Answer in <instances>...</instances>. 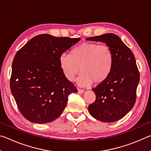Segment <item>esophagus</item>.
Here are the masks:
<instances>
[{"mask_svg": "<svg viewBox=\"0 0 151 151\" xmlns=\"http://www.w3.org/2000/svg\"><path fill=\"white\" fill-rule=\"evenodd\" d=\"M78 92L79 93H83L85 91L83 90V89H80V88H78Z\"/></svg>", "mask_w": 151, "mask_h": 151, "instance_id": "34e87169", "label": "esophagus"}]
</instances>
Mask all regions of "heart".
<instances>
[{
  "label": "heart",
  "instance_id": "1",
  "mask_svg": "<svg viewBox=\"0 0 151 151\" xmlns=\"http://www.w3.org/2000/svg\"><path fill=\"white\" fill-rule=\"evenodd\" d=\"M114 56L111 48L106 45L84 42L74 48L70 55L63 53L59 57V65L65 77L72 81L81 71L77 78L81 86H88L94 82L103 83L112 70Z\"/></svg>",
  "mask_w": 151,
  "mask_h": 151
}]
</instances>
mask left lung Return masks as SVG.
Listing matches in <instances>:
<instances>
[{
  "instance_id": "obj_1",
  "label": "left lung",
  "mask_w": 151,
  "mask_h": 151,
  "mask_svg": "<svg viewBox=\"0 0 151 151\" xmlns=\"http://www.w3.org/2000/svg\"><path fill=\"white\" fill-rule=\"evenodd\" d=\"M86 40L106 43L114 56L113 67L109 76L92 89L96 94V100L88 106V112L98 121L115 122L123 118L136 101L140 75L135 58L131 49L113 33Z\"/></svg>"
}]
</instances>
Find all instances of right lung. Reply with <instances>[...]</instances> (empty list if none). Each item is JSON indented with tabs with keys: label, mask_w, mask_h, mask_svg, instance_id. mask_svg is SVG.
<instances>
[{
	"label": "right lung",
	"mask_w": 151,
	"mask_h": 151,
	"mask_svg": "<svg viewBox=\"0 0 151 151\" xmlns=\"http://www.w3.org/2000/svg\"><path fill=\"white\" fill-rule=\"evenodd\" d=\"M80 40L39 35L15 55L10 86L28 121L39 124L53 121L63 113L68 95L78 91L63 74L59 57Z\"/></svg>",
	"instance_id": "1"
}]
</instances>
